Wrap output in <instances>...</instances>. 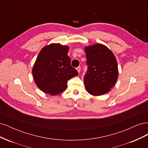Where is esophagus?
Masks as SVG:
<instances>
[{
	"mask_svg": "<svg viewBox=\"0 0 148 148\" xmlns=\"http://www.w3.org/2000/svg\"><path fill=\"white\" fill-rule=\"evenodd\" d=\"M77 70L78 71V73H79V72H80V70H81V67H80V66H78L77 68Z\"/></svg>",
	"mask_w": 148,
	"mask_h": 148,
	"instance_id": "1",
	"label": "esophagus"
}]
</instances>
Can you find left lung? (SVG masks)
<instances>
[{"instance_id": "8db88e82", "label": "left lung", "mask_w": 148, "mask_h": 148, "mask_svg": "<svg viewBox=\"0 0 148 148\" xmlns=\"http://www.w3.org/2000/svg\"><path fill=\"white\" fill-rule=\"evenodd\" d=\"M84 51L88 66L84 77L86 91L95 96L109 92L119 76L117 62L114 53L99 43L84 47Z\"/></svg>"}]
</instances>
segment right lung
<instances>
[{
    "label": "right lung",
    "instance_id": "add662e5",
    "mask_svg": "<svg viewBox=\"0 0 148 148\" xmlns=\"http://www.w3.org/2000/svg\"><path fill=\"white\" fill-rule=\"evenodd\" d=\"M69 46L52 43L44 46L36 58L32 73L37 86L52 96L59 95L67 88V81L78 75L71 66L67 55Z\"/></svg>",
    "mask_w": 148,
    "mask_h": 148
}]
</instances>
